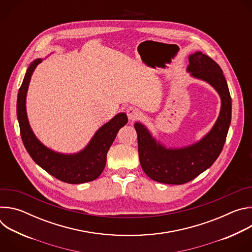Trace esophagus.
Instances as JSON below:
<instances>
[{"mask_svg":"<svg viewBox=\"0 0 252 252\" xmlns=\"http://www.w3.org/2000/svg\"><path fill=\"white\" fill-rule=\"evenodd\" d=\"M126 115H127V117L130 121H134L139 117L140 114H139V111L136 109V107L130 106V107H128L127 111H126Z\"/></svg>","mask_w":252,"mask_h":252,"instance_id":"esophagus-1","label":"esophagus"}]
</instances>
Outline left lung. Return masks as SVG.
I'll list each match as a JSON object with an SVG mask.
<instances>
[{"label": "left lung", "instance_id": "1", "mask_svg": "<svg viewBox=\"0 0 252 252\" xmlns=\"http://www.w3.org/2000/svg\"><path fill=\"white\" fill-rule=\"evenodd\" d=\"M189 61L188 70L191 76L218 91L221 110L212 129L200 141L178 150H166L145 126L135 123L140 165L149 177L161 184L184 185L210 167L223 149L231 122V96L220 66L201 52L190 55Z\"/></svg>", "mask_w": 252, "mask_h": 252}]
</instances>
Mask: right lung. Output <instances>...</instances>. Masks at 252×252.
Here are the masks:
<instances>
[{"mask_svg": "<svg viewBox=\"0 0 252 252\" xmlns=\"http://www.w3.org/2000/svg\"><path fill=\"white\" fill-rule=\"evenodd\" d=\"M41 62L38 59L30 64L18 94L17 116L24 146L35 163L63 183L78 185L94 181L105 166L106 154L117 133L127 123L126 115L119 114L102 126L89 146L77 155H61L47 149L32 133L26 112V95L31 76Z\"/></svg>", "mask_w": 252, "mask_h": 252, "instance_id": "obj_1", "label": "right lung"}]
</instances>
